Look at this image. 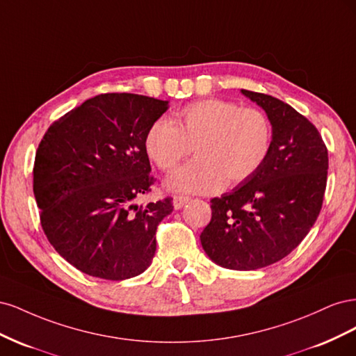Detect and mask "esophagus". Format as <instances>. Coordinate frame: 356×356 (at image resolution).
Segmentation results:
<instances>
[{"instance_id": "1", "label": "esophagus", "mask_w": 356, "mask_h": 356, "mask_svg": "<svg viewBox=\"0 0 356 356\" xmlns=\"http://www.w3.org/2000/svg\"><path fill=\"white\" fill-rule=\"evenodd\" d=\"M188 202H190V197H187V196H175L174 197V208L178 211V209L184 207V204H187Z\"/></svg>"}]
</instances>
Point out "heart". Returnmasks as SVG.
<instances>
[{
	"label": "heart",
	"instance_id": "heart-1",
	"mask_svg": "<svg viewBox=\"0 0 356 356\" xmlns=\"http://www.w3.org/2000/svg\"><path fill=\"white\" fill-rule=\"evenodd\" d=\"M272 141V124L263 111L204 99L184 106L174 122L156 120L144 145L161 170L174 169L195 148L197 159L172 172L165 186L172 193L209 195L224 182L234 186L255 175L270 154Z\"/></svg>",
	"mask_w": 356,
	"mask_h": 356
}]
</instances>
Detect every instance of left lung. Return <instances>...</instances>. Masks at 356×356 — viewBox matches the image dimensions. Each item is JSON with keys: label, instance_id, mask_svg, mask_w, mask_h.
I'll return each mask as SVG.
<instances>
[{"label": "left lung", "instance_id": "left-lung-1", "mask_svg": "<svg viewBox=\"0 0 356 356\" xmlns=\"http://www.w3.org/2000/svg\"><path fill=\"white\" fill-rule=\"evenodd\" d=\"M272 124L270 154L255 175L211 200L200 234L211 260L232 270H257L296 250L324 200L328 152L318 129L270 95L241 90Z\"/></svg>", "mask_w": 356, "mask_h": 356}]
</instances>
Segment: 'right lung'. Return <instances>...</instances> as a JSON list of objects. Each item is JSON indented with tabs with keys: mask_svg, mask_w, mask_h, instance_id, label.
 <instances>
[{
	"mask_svg": "<svg viewBox=\"0 0 356 356\" xmlns=\"http://www.w3.org/2000/svg\"><path fill=\"white\" fill-rule=\"evenodd\" d=\"M169 108L134 93H105L53 123L37 149L34 196L56 252L80 272L123 281L145 272L172 199L139 207L154 184L148 127Z\"/></svg>",
	"mask_w": 356,
	"mask_h": 356,
	"instance_id": "obj_1",
	"label": "right lung"
}]
</instances>
